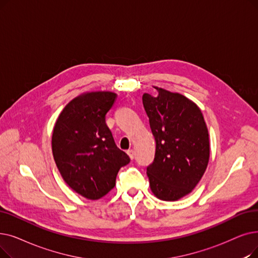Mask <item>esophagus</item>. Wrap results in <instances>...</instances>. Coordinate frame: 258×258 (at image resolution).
I'll return each mask as SVG.
<instances>
[{"label":"esophagus","mask_w":258,"mask_h":258,"mask_svg":"<svg viewBox=\"0 0 258 258\" xmlns=\"http://www.w3.org/2000/svg\"><path fill=\"white\" fill-rule=\"evenodd\" d=\"M126 153H127V155H128L130 158L133 160V159H134V157H135V152H134V150H128Z\"/></svg>","instance_id":"obj_1"}]
</instances>
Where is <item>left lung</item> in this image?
I'll return each mask as SVG.
<instances>
[{
  "instance_id": "8db88e82",
  "label": "left lung",
  "mask_w": 258,
  "mask_h": 258,
  "mask_svg": "<svg viewBox=\"0 0 258 258\" xmlns=\"http://www.w3.org/2000/svg\"><path fill=\"white\" fill-rule=\"evenodd\" d=\"M155 88L157 96H142L156 141L155 158L147 174L157 198L176 201L193 191L207 170L209 131L201 109L192 100Z\"/></svg>"
}]
</instances>
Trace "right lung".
Segmentation results:
<instances>
[{"instance_id": "add662e5", "label": "right lung", "mask_w": 258, "mask_h": 258, "mask_svg": "<svg viewBox=\"0 0 258 258\" xmlns=\"http://www.w3.org/2000/svg\"><path fill=\"white\" fill-rule=\"evenodd\" d=\"M116 98L113 92L77 96L63 108L52 131V156L62 178L91 200L106 195L116 184L120 167L130 162L105 123Z\"/></svg>"}]
</instances>
